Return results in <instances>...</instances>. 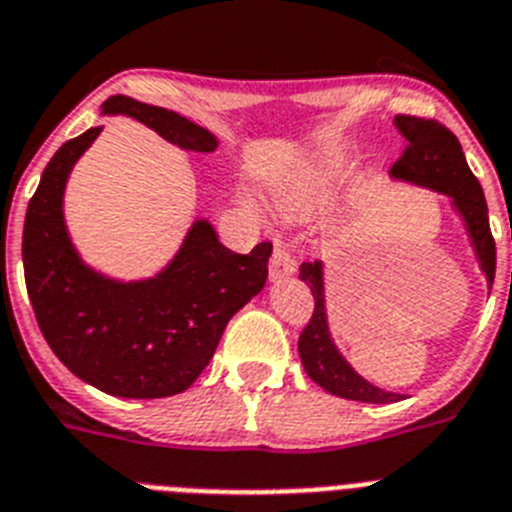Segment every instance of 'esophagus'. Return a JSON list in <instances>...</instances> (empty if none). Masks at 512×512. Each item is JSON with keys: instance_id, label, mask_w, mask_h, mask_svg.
Listing matches in <instances>:
<instances>
[{"instance_id": "34e87169", "label": "esophagus", "mask_w": 512, "mask_h": 512, "mask_svg": "<svg viewBox=\"0 0 512 512\" xmlns=\"http://www.w3.org/2000/svg\"><path fill=\"white\" fill-rule=\"evenodd\" d=\"M294 270H297V260L284 247L273 249V257H270V278L281 281V278L292 276Z\"/></svg>"}]
</instances>
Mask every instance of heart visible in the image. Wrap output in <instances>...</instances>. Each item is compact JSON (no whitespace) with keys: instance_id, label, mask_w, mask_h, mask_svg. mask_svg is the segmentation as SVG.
Wrapping results in <instances>:
<instances>
[{"instance_id":"heart-1","label":"heart","mask_w":512,"mask_h":512,"mask_svg":"<svg viewBox=\"0 0 512 512\" xmlns=\"http://www.w3.org/2000/svg\"><path fill=\"white\" fill-rule=\"evenodd\" d=\"M347 170H350V165L342 157H323V160L315 162L313 168L305 170V176L299 181L276 191L278 207L292 218L310 215L334 197V191L347 178Z\"/></svg>"}]
</instances>
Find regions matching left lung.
Here are the masks:
<instances>
[{
  "mask_svg": "<svg viewBox=\"0 0 512 512\" xmlns=\"http://www.w3.org/2000/svg\"><path fill=\"white\" fill-rule=\"evenodd\" d=\"M394 126L402 134L405 147H402L400 160L392 165V178L439 191V194L452 199V207L463 218V226L468 231L481 273H484L486 284L492 289L497 249H494L492 231H489V210H486L481 184L468 168V162H465L458 136L452 134L450 128H444L442 123H436V120L413 118V115H397ZM299 278L310 286L315 299L313 318L305 326V331L299 334L297 344L307 376L313 378L318 386H323L328 394H336V397H344V400L373 402V405L400 402L402 394L386 392L381 386L365 381L344 360L339 347L331 339L321 260L299 265Z\"/></svg>",
  "mask_w": 512,
  "mask_h": 512,
  "instance_id": "8db88e82",
  "label": "left lung"
}]
</instances>
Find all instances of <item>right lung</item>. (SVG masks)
<instances>
[{
  "label": "right lung",
  "instance_id": "right-lung-1",
  "mask_svg": "<svg viewBox=\"0 0 512 512\" xmlns=\"http://www.w3.org/2000/svg\"><path fill=\"white\" fill-rule=\"evenodd\" d=\"M102 115H128L186 152H215L218 139L165 107L110 97ZM102 126L65 141L41 173L23 226L26 289L41 334L60 363L99 392L157 400L189 389L215 355L226 323L263 292L273 244L236 255L207 220L152 278L118 281L83 263L70 242L62 197L78 157Z\"/></svg>",
  "mask_w": 512,
  "mask_h": 512
}]
</instances>
